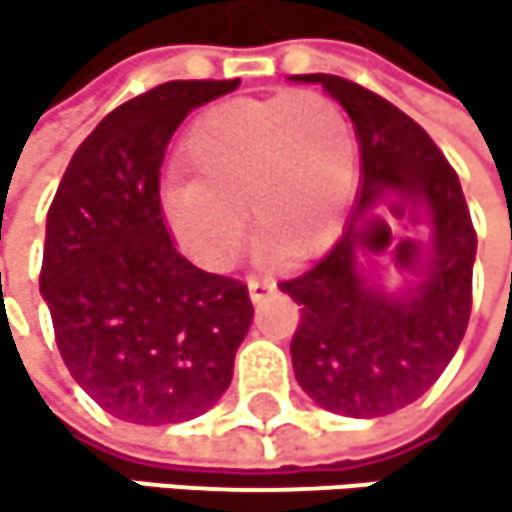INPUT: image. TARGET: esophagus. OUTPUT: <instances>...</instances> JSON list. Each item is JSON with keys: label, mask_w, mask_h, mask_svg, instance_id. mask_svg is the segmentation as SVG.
Returning a JSON list of instances; mask_svg holds the SVG:
<instances>
[{"label": "esophagus", "mask_w": 512, "mask_h": 512, "mask_svg": "<svg viewBox=\"0 0 512 512\" xmlns=\"http://www.w3.org/2000/svg\"><path fill=\"white\" fill-rule=\"evenodd\" d=\"M273 291H276V282L270 276H248V298L254 304H261L264 298H270Z\"/></svg>", "instance_id": "esophagus-1"}]
</instances>
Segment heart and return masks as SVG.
I'll return each mask as SVG.
<instances>
[{
    "instance_id": "1",
    "label": "heart",
    "mask_w": 512,
    "mask_h": 512,
    "mask_svg": "<svg viewBox=\"0 0 512 512\" xmlns=\"http://www.w3.org/2000/svg\"><path fill=\"white\" fill-rule=\"evenodd\" d=\"M187 178L162 190V214L196 261L230 267L245 218L288 258L341 227L356 171L347 113L322 91L248 97L208 110L184 137Z\"/></svg>"
}]
</instances>
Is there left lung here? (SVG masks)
<instances>
[{"instance_id": "left-lung-1", "label": "left lung", "mask_w": 512, "mask_h": 512, "mask_svg": "<svg viewBox=\"0 0 512 512\" xmlns=\"http://www.w3.org/2000/svg\"><path fill=\"white\" fill-rule=\"evenodd\" d=\"M294 82L322 85L347 110L362 159V190L344 236L307 273L279 282L301 307L294 378L325 411L381 418L421 399L455 356L470 322L476 230L455 168L415 119L341 76ZM405 210L428 224V242L418 255L397 246L409 285L390 295L361 258L389 247L392 221Z\"/></svg>"}]
</instances>
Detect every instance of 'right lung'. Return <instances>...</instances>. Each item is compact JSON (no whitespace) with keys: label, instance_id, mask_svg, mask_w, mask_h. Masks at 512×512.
<instances>
[{"label":"right lung","instance_id":"right-lung-1","mask_svg":"<svg viewBox=\"0 0 512 512\" xmlns=\"http://www.w3.org/2000/svg\"><path fill=\"white\" fill-rule=\"evenodd\" d=\"M239 79H178L131 97L73 153L45 221L39 291L76 384L128 424L199 418L233 381L254 307L239 279L174 248L159 202L165 147Z\"/></svg>","mask_w":512,"mask_h":512}]
</instances>
